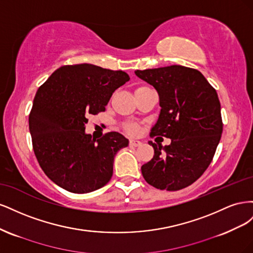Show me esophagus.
Here are the masks:
<instances>
[{
  "label": "esophagus",
  "mask_w": 253,
  "mask_h": 253,
  "mask_svg": "<svg viewBox=\"0 0 253 253\" xmlns=\"http://www.w3.org/2000/svg\"><path fill=\"white\" fill-rule=\"evenodd\" d=\"M129 145L131 147H139V145H141V142L139 140H135V139H131L129 140Z\"/></svg>",
  "instance_id": "obj_1"
}]
</instances>
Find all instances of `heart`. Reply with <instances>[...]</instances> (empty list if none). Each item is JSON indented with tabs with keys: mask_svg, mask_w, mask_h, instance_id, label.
<instances>
[{
	"mask_svg": "<svg viewBox=\"0 0 253 253\" xmlns=\"http://www.w3.org/2000/svg\"><path fill=\"white\" fill-rule=\"evenodd\" d=\"M124 127L126 129V132L128 133V134H131V135H135V134L138 133V126L135 125V124H126L124 126Z\"/></svg>",
	"mask_w": 253,
	"mask_h": 253,
	"instance_id": "b5f03b06",
	"label": "heart"
}]
</instances>
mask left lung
Listing matches in <instances>:
<instances>
[{"mask_svg":"<svg viewBox=\"0 0 253 253\" xmlns=\"http://www.w3.org/2000/svg\"><path fill=\"white\" fill-rule=\"evenodd\" d=\"M135 74L159 95L162 110L150 136L171 139L164 148L149 141L154 156L141 167L143 178L167 191L192 185L211 164L223 132L216 90L201 72L181 65L137 70Z\"/></svg>","mask_w":253,"mask_h":253,"instance_id":"8db88e82","label":"left lung"}]
</instances>
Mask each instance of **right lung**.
Masks as SVG:
<instances>
[{
    "instance_id": "obj_1",
    "label": "right lung",
    "mask_w": 253,
    "mask_h": 253,
    "mask_svg": "<svg viewBox=\"0 0 253 253\" xmlns=\"http://www.w3.org/2000/svg\"><path fill=\"white\" fill-rule=\"evenodd\" d=\"M128 80L122 71L64 65L37 90L29 132L38 163L56 185L82 194L110 181L114 157L128 140L117 132L95 139L85 133V125L89 115L105 111L114 91Z\"/></svg>"
}]
</instances>
